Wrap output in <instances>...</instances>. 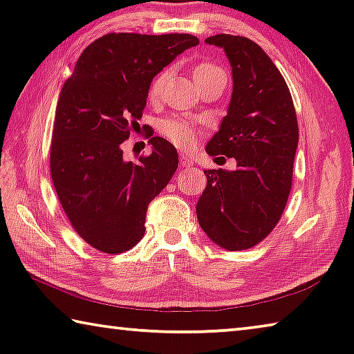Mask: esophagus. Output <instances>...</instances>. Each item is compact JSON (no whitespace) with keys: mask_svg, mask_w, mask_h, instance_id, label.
<instances>
[{"mask_svg":"<svg viewBox=\"0 0 354 354\" xmlns=\"http://www.w3.org/2000/svg\"><path fill=\"white\" fill-rule=\"evenodd\" d=\"M179 164H181L183 167H192L194 165V160H192L189 156H185L183 153V154H179Z\"/></svg>","mask_w":354,"mask_h":354,"instance_id":"esophagus-1","label":"esophagus"}]
</instances>
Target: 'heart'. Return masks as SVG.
I'll return each instance as SVG.
<instances>
[{"label": "heart", "mask_w": 354, "mask_h": 354, "mask_svg": "<svg viewBox=\"0 0 354 354\" xmlns=\"http://www.w3.org/2000/svg\"><path fill=\"white\" fill-rule=\"evenodd\" d=\"M220 70L221 68H218L217 65H214L211 62H203L200 65H196L194 70L195 81L200 80L201 76L214 73V71H220ZM167 77H169V70L160 71V73L154 77L151 86H149V97L151 98L158 97L160 91H162ZM159 133L162 134L167 140H170L173 145L181 147V148L190 147L196 139V129L194 128V124L187 122V120H183L178 117L162 120V122L159 123Z\"/></svg>", "instance_id": "1"}]
</instances>
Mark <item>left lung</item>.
<instances>
[{"label": "left lung", "mask_w": 354, "mask_h": 354, "mask_svg": "<svg viewBox=\"0 0 354 354\" xmlns=\"http://www.w3.org/2000/svg\"><path fill=\"white\" fill-rule=\"evenodd\" d=\"M205 41L223 48L232 68L230 107L206 153L234 158L237 169L205 170L196 217L218 247L248 250L284 212L298 147L297 113L283 75L259 45L230 34Z\"/></svg>", "instance_id": "obj_1"}]
</instances>
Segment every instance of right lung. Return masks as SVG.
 <instances>
[{
  "instance_id": "add662e5",
  "label": "right lung",
  "mask_w": 354,
  "mask_h": 354,
  "mask_svg": "<svg viewBox=\"0 0 354 354\" xmlns=\"http://www.w3.org/2000/svg\"><path fill=\"white\" fill-rule=\"evenodd\" d=\"M200 40L190 34L111 32L77 59L59 95L50 167L73 230L95 250L128 251L145 234L149 201L178 169L176 148L151 137V153L123 159L122 143L139 128L149 84Z\"/></svg>"
}]
</instances>
